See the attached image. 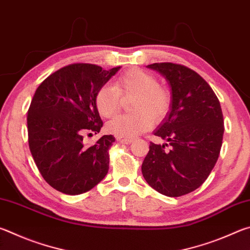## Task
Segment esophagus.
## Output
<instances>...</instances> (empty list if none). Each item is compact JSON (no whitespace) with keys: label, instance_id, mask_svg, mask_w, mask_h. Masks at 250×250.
<instances>
[{"label":"esophagus","instance_id":"esophagus-1","mask_svg":"<svg viewBox=\"0 0 250 250\" xmlns=\"http://www.w3.org/2000/svg\"><path fill=\"white\" fill-rule=\"evenodd\" d=\"M117 141L121 143H125V145H130L131 142L133 141V138H126V137H117Z\"/></svg>","mask_w":250,"mask_h":250}]
</instances>
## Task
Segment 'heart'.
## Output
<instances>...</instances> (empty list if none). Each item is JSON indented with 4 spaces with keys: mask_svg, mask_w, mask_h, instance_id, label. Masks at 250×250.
Returning a JSON list of instances; mask_svg holds the SVG:
<instances>
[{
    "mask_svg": "<svg viewBox=\"0 0 250 250\" xmlns=\"http://www.w3.org/2000/svg\"><path fill=\"white\" fill-rule=\"evenodd\" d=\"M120 96H134L131 115H121L105 125V130L117 137L133 138L152 126V120H162L170 108V95L159 86L153 75L132 68L120 75L113 87L105 84L97 91L95 104L103 118L112 117L119 109Z\"/></svg>",
    "mask_w": 250,
    "mask_h": 250,
    "instance_id": "heart-1",
    "label": "heart"
}]
</instances>
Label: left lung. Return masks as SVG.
Masks as SVG:
<instances>
[{"instance_id": "8db88e82", "label": "left lung", "mask_w": 250, "mask_h": 250, "mask_svg": "<svg viewBox=\"0 0 250 250\" xmlns=\"http://www.w3.org/2000/svg\"><path fill=\"white\" fill-rule=\"evenodd\" d=\"M171 88L170 111L154 135L166 145L150 142L142 174L152 188L163 195H185L204 183L221 152L224 119L219 100L195 71L173 62H154ZM170 146V150L165 146Z\"/></svg>"}]
</instances>
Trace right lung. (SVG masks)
<instances>
[{
	"mask_svg": "<svg viewBox=\"0 0 250 250\" xmlns=\"http://www.w3.org/2000/svg\"><path fill=\"white\" fill-rule=\"evenodd\" d=\"M119 69L71 64L36 89L27 112L28 146L42 176L57 191L78 195L107 175L115 137L104 135L90 146L83 140V134H97L103 126L95 97Z\"/></svg>",
	"mask_w": 250,
	"mask_h": 250,
	"instance_id": "obj_1",
	"label": "right lung"
}]
</instances>
